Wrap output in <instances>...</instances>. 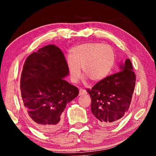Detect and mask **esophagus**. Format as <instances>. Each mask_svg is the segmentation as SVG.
Listing matches in <instances>:
<instances>
[{"mask_svg": "<svg viewBox=\"0 0 156 156\" xmlns=\"http://www.w3.org/2000/svg\"><path fill=\"white\" fill-rule=\"evenodd\" d=\"M86 94H87V91L84 90V89H82V88L79 89V95H80V96H82V95H84Z\"/></svg>", "mask_w": 156, "mask_h": 156, "instance_id": "34e87169", "label": "esophagus"}]
</instances>
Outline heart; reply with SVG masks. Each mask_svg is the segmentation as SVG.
<instances>
[{
    "label": "heart",
    "mask_w": 156,
    "mask_h": 156,
    "mask_svg": "<svg viewBox=\"0 0 156 156\" xmlns=\"http://www.w3.org/2000/svg\"><path fill=\"white\" fill-rule=\"evenodd\" d=\"M115 54L109 44L89 43L77 45L70 50L67 65L70 78L77 82L83 73L92 82H100L106 78L114 66Z\"/></svg>",
    "instance_id": "b5f03b06"
}]
</instances>
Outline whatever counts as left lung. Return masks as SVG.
<instances>
[{
	"mask_svg": "<svg viewBox=\"0 0 156 156\" xmlns=\"http://www.w3.org/2000/svg\"><path fill=\"white\" fill-rule=\"evenodd\" d=\"M136 75L129 58L120 71L96 83L87 92L91 98V109L102 126L118 123L128 112L136 84Z\"/></svg>",
	"mask_w": 156,
	"mask_h": 156,
	"instance_id": "left-lung-1",
	"label": "left lung"
}]
</instances>
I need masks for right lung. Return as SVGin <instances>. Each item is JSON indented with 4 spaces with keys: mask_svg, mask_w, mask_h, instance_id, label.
I'll return each instance as SVG.
<instances>
[{
    "mask_svg": "<svg viewBox=\"0 0 156 156\" xmlns=\"http://www.w3.org/2000/svg\"><path fill=\"white\" fill-rule=\"evenodd\" d=\"M68 75L64 54L54 44L32 53L23 65L20 91L24 112L43 133L58 130L67 104L79 94L76 87L64 79Z\"/></svg>",
    "mask_w": 156,
    "mask_h": 156,
    "instance_id": "1",
    "label": "right lung"
}]
</instances>
